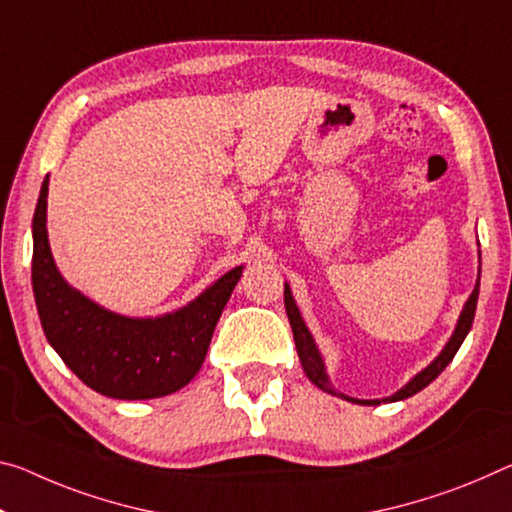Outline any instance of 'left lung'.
Returning a JSON list of instances; mask_svg holds the SVG:
<instances>
[{
  "instance_id": "obj_1",
  "label": "left lung",
  "mask_w": 512,
  "mask_h": 512,
  "mask_svg": "<svg viewBox=\"0 0 512 512\" xmlns=\"http://www.w3.org/2000/svg\"><path fill=\"white\" fill-rule=\"evenodd\" d=\"M478 285H481V269H478V280H476V287L472 291V296L467 298L465 307H462V312L458 316V323H456V330H453V335L449 337V342L444 344V348L440 351V355L428 364L426 369H421L417 376H412L408 383H405L399 392H394L392 396H387V399H353V396H346L342 392H337L335 387H332L330 378H328V371H326V362H323L321 353H319V346H316L312 332L307 330L303 316H300V310L296 305L294 296H291V289L289 285H285V310L289 316V323H291V330H294V342H296V351H298V358L300 364H303V371L305 376L312 380V383L323 389V392H328L332 396H342V399L351 401V403H360V405H380V401H403L408 399V396H415L417 392H421L426 385H431L433 380L440 376V373L446 369V364L453 360V355L458 353L460 344L465 342L467 332L472 330V323H474V314H476V303H478Z\"/></svg>"
}]
</instances>
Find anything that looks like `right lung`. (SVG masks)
<instances>
[{"mask_svg": "<svg viewBox=\"0 0 512 512\" xmlns=\"http://www.w3.org/2000/svg\"><path fill=\"white\" fill-rule=\"evenodd\" d=\"M47 189L50 175L40 186L31 225V285L47 342L81 383L111 399H159L189 385L205 362L243 266H234L175 312L145 319L116 314L68 285L56 269L47 239Z\"/></svg>", "mask_w": 512, "mask_h": 512, "instance_id": "add662e5", "label": "right lung"}]
</instances>
